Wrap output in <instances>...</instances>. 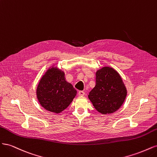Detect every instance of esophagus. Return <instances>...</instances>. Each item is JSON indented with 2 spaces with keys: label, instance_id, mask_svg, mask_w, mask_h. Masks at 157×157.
Instances as JSON below:
<instances>
[{
  "label": "esophagus",
  "instance_id": "obj_1",
  "mask_svg": "<svg viewBox=\"0 0 157 157\" xmlns=\"http://www.w3.org/2000/svg\"><path fill=\"white\" fill-rule=\"evenodd\" d=\"M84 91H82V90H80V91H79L78 92V95L79 96H84Z\"/></svg>",
  "mask_w": 157,
  "mask_h": 157
}]
</instances>
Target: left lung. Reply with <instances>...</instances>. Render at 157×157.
<instances>
[{
  "instance_id": "left-lung-1",
  "label": "left lung",
  "mask_w": 157,
  "mask_h": 157,
  "mask_svg": "<svg viewBox=\"0 0 157 157\" xmlns=\"http://www.w3.org/2000/svg\"><path fill=\"white\" fill-rule=\"evenodd\" d=\"M96 75V86L88 98L98 112L104 115L115 112L124 103L127 94L121 76L109 67L98 70Z\"/></svg>"
}]
</instances>
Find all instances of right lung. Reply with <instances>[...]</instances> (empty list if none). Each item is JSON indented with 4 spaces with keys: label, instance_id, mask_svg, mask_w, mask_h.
<instances>
[{
    "label": "right lung",
    "instance_id": "add662e5",
    "mask_svg": "<svg viewBox=\"0 0 157 157\" xmlns=\"http://www.w3.org/2000/svg\"><path fill=\"white\" fill-rule=\"evenodd\" d=\"M77 94L72 84L66 82L62 71L52 67L40 79L37 98L46 110L59 113L67 108Z\"/></svg>",
    "mask_w": 157,
    "mask_h": 157
}]
</instances>
